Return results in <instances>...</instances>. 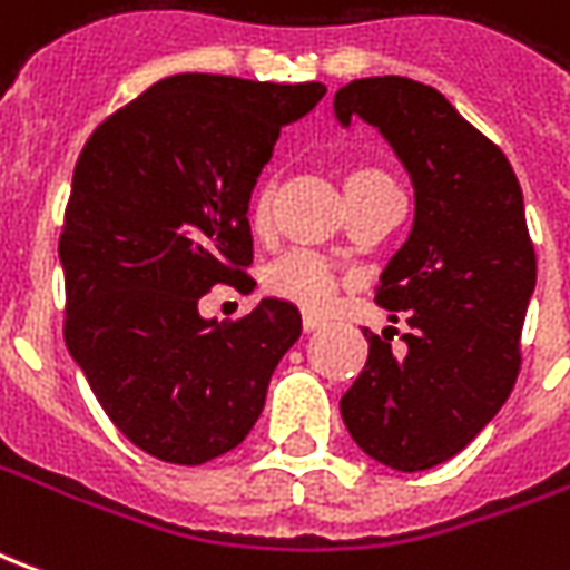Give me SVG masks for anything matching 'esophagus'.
<instances>
[{
	"instance_id": "1",
	"label": "esophagus",
	"mask_w": 570,
	"mask_h": 570,
	"mask_svg": "<svg viewBox=\"0 0 570 570\" xmlns=\"http://www.w3.org/2000/svg\"><path fill=\"white\" fill-rule=\"evenodd\" d=\"M323 326H326V317H321V314H311V311L302 314V330H305V333H317Z\"/></svg>"
}]
</instances>
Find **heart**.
<instances>
[{"label": "heart", "instance_id": "heart-1", "mask_svg": "<svg viewBox=\"0 0 570 570\" xmlns=\"http://www.w3.org/2000/svg\"><path fill=\"white\" fill-rule=\"evenodd\" d=\"M391 186V176L375 167H354L345 176V195H357V191H370V188ZM268 207H272V186H262L253 195V207H249V223L262 228L268 219ZM265 289L277 298L296 302L308 311H323L333 302L335 293V272L314 253H286L274 262L265 272Z\"/></svg>", "mask_w": 570, "mask_h": 570}]
</instances>
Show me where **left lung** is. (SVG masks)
<instances>
[{"mask_svg":"<svg viewBox=\"0 0 570 570\" xmlns=\"http://www.w3.org/2000/svg\"><path fill=\"white\" fill-rule=\"evenodd\" d=\"M333 112L342 128L363 118L379 130L415 188L412 232L375 293L406 314V347L363 330L370 357L338 409L372 461L419 473L476 440L513 391L538 284L525 200L507 155L430 85L357 79Z\"/></svg>","mask_w":570,"mask_h":570,"instance_id":"obj_1","label":"left lung"}]
</instances>
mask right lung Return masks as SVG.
Listing matches in <instances>:
<instances>
[{
    "label": "right lung",
    "mask_w": 570,
    "mask_h": 570,
    "mask_svg": "<svg viewBox=\"0 0 570 570\" xmlns=\"http://www.w3.org/2000/svg\"><path fill=\"white\" fill-rule=\"evenodd\" d=\"M323 94L321 81L179 72L81 149L60 235L63 338L106 415L151 458L195 466L240 445L302 335L286 298L228 326L198 302L216 284L253 286L249 195L281 128Z\"/></svg>",
    "instance_id": "1"
}]
</instances>
